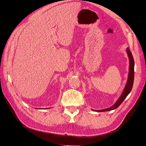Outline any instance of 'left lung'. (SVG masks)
Here are the masks:
<instances>
[{
  "label": "left lung",
  "instance_id": "8db88e82",
  "mask_svg": "<svg viewBox=\"0 0 146 146\" xmlns=\"http://www.w3.org/2000/svg\"><path fill=\"white\" fill-rule=\"evenodd\" d=\"M127 53L128 54L129 60V73H128V78L126 83L125 87L122 92V93L118 101L115 102L113 106H112L110 108H106L105 110H95L98 112H104V111H111L117 108L118 107L122 104V102L124 101V99L128 96V95L130 93L131 91L133 83H134V61L132 55V53L129 51V48H127Z\"/></svg>",
  "mask_w": 146,
  "mask_h": 146
}]
</instances>
